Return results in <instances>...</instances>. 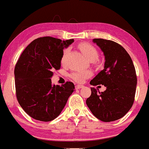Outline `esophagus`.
<instances>
[{"instance_id":"obj_1","label":"esophagus","mask_w":149,"mask_h":149,"mask_svg":"<svg viewBox=\"0 0 149 149\" xmlns=\"http://www.w3.org/2000/svg\"><path fill=\"white\" fill-rule=\"evenodd\" d=\"M84 88V86L83 85H80V84H78V85L76 86V89H80V88Z\"/></svg>"}]
</instances>
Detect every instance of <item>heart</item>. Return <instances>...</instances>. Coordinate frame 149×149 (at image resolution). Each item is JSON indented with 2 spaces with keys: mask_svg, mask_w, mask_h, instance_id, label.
Instances as JSON below:
<instances>
[{
  "mask_svg": "<svg viewBox=\"0 0 149 149\" xmlns=\"http://www.w3.org/2000/svg\"><path fill=\"white\" fill-rule=\"evenodd\" d=\"M79 48L81 51V52L84 54V56L88 59L91 61H95L98 57V51L95 49L92 45L89 44V43H81L79 45ZM69 49L66 48L63 51L62 55V62L65 61V58H66L67 54H68ZM91 76V72L90 70H79V71H76L73 73L71 75L72 79L75 80L77 82H83L85 79H86L88 77Z\"/></svg>",
  "mask_w": 149,
  "mask_h": 149,
  "instance_id": "1",
  "label": "heart"
}]
</instances>
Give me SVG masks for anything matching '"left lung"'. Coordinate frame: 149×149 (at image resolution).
I'll use <instances>...</instances> for the list:
<instances>
[{"label":"left lung","mask_w":149,"mask_h":149,"mask_svg":"<svg viewBox=\"0 0 149 149\" xmlns=\"http://www.w3.org/2000/svg\"><path fill=\"white\" fill-rule=\"evenodd\" d=\"M93 42L102 51L104 68L91 81L93 86L103 85L106 91L91 88L86 104L98 119L111 122L124 116L132 107L137 85L135 67L127 51L120 45L103 38Z\"/></svg>","instance_id":"obj_1"}]
</instances>
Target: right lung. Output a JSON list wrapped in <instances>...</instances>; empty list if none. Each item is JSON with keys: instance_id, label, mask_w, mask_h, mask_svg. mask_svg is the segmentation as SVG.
Instances as JSON below:
<instances>
[{"instance_id": "add662e5", "label": "right lung", "mask_w": 149, "mask_h": 149, "mask_svg": "<svg viewBox=\"0 0 149 149\" xmlns=\"http://www.w3.org/2000/svg\"><path fill=\"white\" fill-rule=\"evenodd\" d=\"M73 41L38 38L20 56L14 70L17 99L34 119L47 122L57 118L75 91L73 83L56 86L51 79L54 70L60 69L63 49Z\"/></svg>"}]
</instances>
